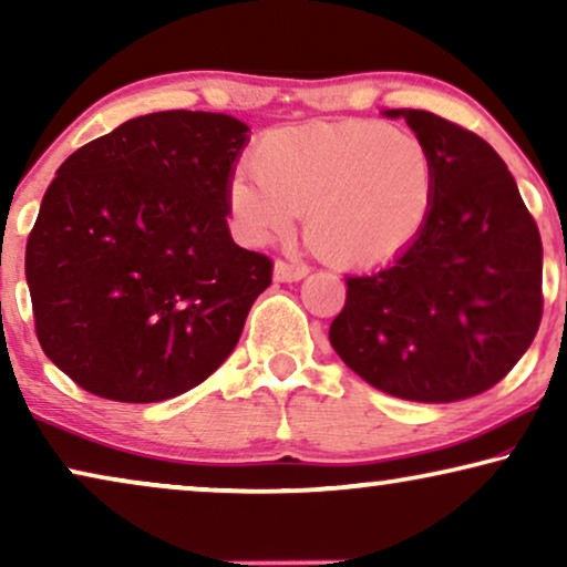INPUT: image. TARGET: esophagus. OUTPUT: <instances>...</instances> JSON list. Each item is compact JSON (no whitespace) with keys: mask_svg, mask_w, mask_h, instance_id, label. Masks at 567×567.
Returning <instances> with one entry per match:
<instances>
[{"mask_svg":"<svg viewBox=\"0 0 567 567\" xmlns=\"http://www.w3.org/2000/svg\"><path fill=\"white\" fill-rule=\"evenodd\" d=\"M309 274L307 266L301 262H286V260H276L274 266V278L281 284H291V281H301Z\"/></svg>","mask_w":567,"mask_h":567,"instance_id":"esophagus-1","label":"esophagus"}]
</instances>
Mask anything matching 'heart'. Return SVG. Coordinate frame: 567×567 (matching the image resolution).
Wrapping results in <instances>:
<instances>
[{
    "instance_id": "obj_1",
    "label": "heart",
    "mask_w": 567,
    "mask_h": 567,
    "mask_svg": "<svg viewBox=\"0 0 567 567\" xmlns=\"http://www.w3.org/2000/svg\"><path fill=\"white\" fill-rule=\"evenodd\" d=\"M250 175L229 185L239 237L289 235L305 212L307 239L324 260L371 268L408 250L436 206V167L421 138L384 121L284 126L250 152Z\"/></svg>"
}]
</instances>
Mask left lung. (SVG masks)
Wrapping results in <instances>:
<instances>
[{
  "mask_svg": "<svg viewBox=\"0 0 567 567\" xmlns=\"http://www.w3.org/2000/svg\"><path fill=\"white\" fill-rule=\"evenodd\" d=\"M405 118L436 167V206L398 260L346 278L336 353L392 398L456 402L498 384L542 322V239L506 162L429 111Z\"/></svg>",
  "mask_w": 567,
  "mask_h": 567,
  "instance_id": "obj_1",
  "label": "left lung"
}]
</instances>
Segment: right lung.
Instances as JSON below:
<instances>
[{
  "label": "right lung",
  "instance_id": "1",
  "mask_svg": "<svg viewBox=\"0 0 567 567\" xmlns=\"http://www.w3.org/2000/svg\"><path fill=\"white\" fill-rule=\"evenodd\" d=\"M247 142L224 113L162 111L69 154L25 247L43 353L82 390L159 402L235 351L274 260L229 235Z\"/></svg>",
  "mask_w": 567,
  "mask_h": 567
}]
</instances>
